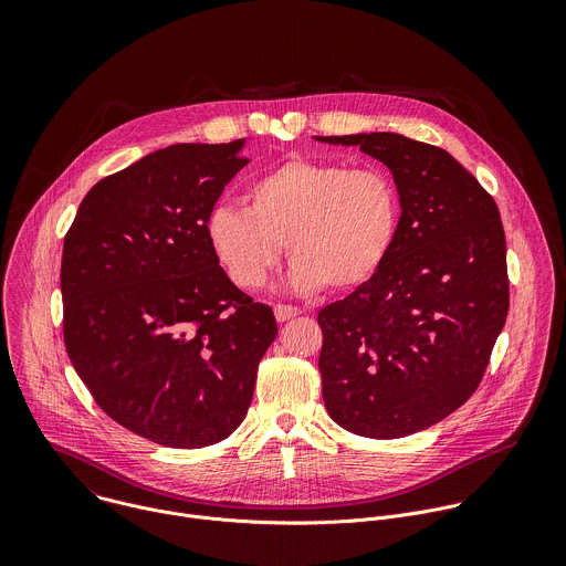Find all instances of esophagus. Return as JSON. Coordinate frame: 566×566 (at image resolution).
I'll list each match as a JSON object with an SVG mask.
<instances>
[{"instance_id":"esophagus-1","label":"esophagus","mask_w":566,"mask_h":566,"mask_svg":"<svg viewBox=\"0 0 566 566\" xmlns=\"http://www.w3.org/2000/svg\"><path fill=\"white\" fill-rule=\"evenodd\" d=\"M275 317H277V322H286V319H291V317H297L300 313H302V308H297V306H291V304H275Z\"/></svg>"}]
</instances>
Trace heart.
<instances>
[{
    "label": "heart",
    "mask_w": 566,
    "mask_h": 566,
    "mask_svg": "<svg viewBox=\"0 0 566 566\" xmlns=\"http://www.w3.org/2000/svg\"><path fill=\"white\" fill-rule=\"evenodd\" d=\"M398 217V192L382 170L293 158L249 186L247 208H212L203 230L217 264L239 289H260L286 241L291 289L352 291L382 266Z\"/></svg>",
    "instance_id": "1"
}]
</instances>
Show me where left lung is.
Wrapping results in <instances>:
<instances>
[{
	"instance_id": "obj_1",
	"label": "left lung",
	"mask_w": 566,
	"mask_h": 566,
	"mask_svg": "<svg viewBox=\"0 0 566 566\" xmlns=\"http://www.w3.org/2000/svg\"><path fill=\"white\" fill-rule=\"evenodd\" d=\"M315 140L378 158L400 201L382 266L317 313L322 398L354 434L408 437L461 408L489 367L509 315L500 210L441 147L391 132Z\"/></svg>"
}]
</instances>
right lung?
Returning a JSON list of instances; mask_svg holds the SVG:
<instances>
[{"label":"right lung","instance_id":"1","mask_svg":"<svg viewBox=\"0 0 566 566\" xmlns=\"http://www.w3.org/2000/svg\"><path fill=\"white\" fill-rule=\"evenodd\" d=\"M244 143L143 156L87 192L64 237L66 354L101 410L158 446L232 434L277 336L271 306L228 280L203 230L249 164Z\"/></svg>","mask_w":566,"mask_h":566}]
</instances>
